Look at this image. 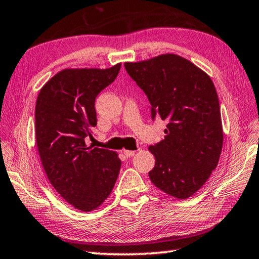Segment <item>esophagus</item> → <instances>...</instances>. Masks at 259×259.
Returning <instances> with one entry per match:
<instances>
[{
  "instance_id": "esophagus-1",
  "label": "esophagus",
  "mask_w": 259,
  "mask_h": 259,
  "mask_svg": "<svg viewBox=\"0 0 259 259\" xmlns=\"http://www.w3.org/2000/svg\"><path fill=\"white\" fill-rule=\"evenodd\" d=\"M123 153H124V155H125L126 157H130V156H134V155L136 154V151H128V150H124V151H123Z\"/></svg>"
}]
</instances>
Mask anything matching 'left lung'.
I'll return each mask as SVG.
<instances>
[{"label":"left lung","instance_id":"obj_1","mask_svg":"<svg viewBox=\"0 0 259 259\" xmlns=\"http://www.w3.org/2000/svg\"><path fill=\"white\" fill-rule=\"evenodd\" d=\"M124 67L147 96L152 120L168 122L164 139L148 147L155 156L151 182L175 198H190L216 169L223 147L221 107L211 78L172 54Z\"/></svg>","mask_w":259,"mask_h":259}]
</instances>
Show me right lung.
Here are the masks:
<instances>
[{
	"mask_svg": "<svg viewBox=\"0 0 259 259\" xmlns=\"http://www.w3.org/2000/svg\"><path fill=\"white\" fill-rule=\"evenodd\" d=\"M120 68L121 64L107 69H64L37 96L35 134L43 168L55 190L82 211L107 199L120 172L115 152L85 145L97 125L96 97Z\"/></svg>",
	"mask_w": 259,
	"mask_h": 259,
	"instance_id": "add662e5",
	"label": "right lung"
}]
</instances>
